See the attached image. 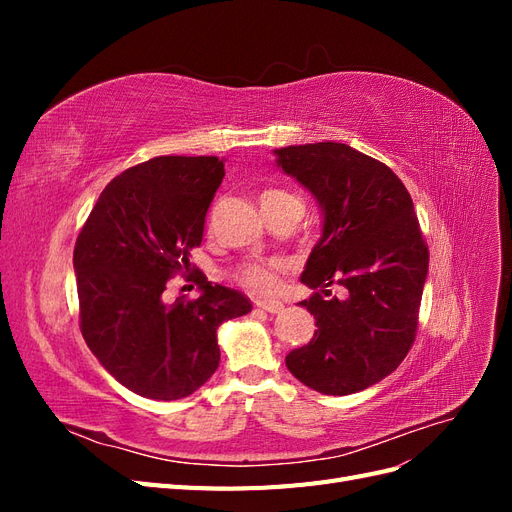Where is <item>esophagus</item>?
Masks as SVG:
<instances>
[{
	"label": "esophagus",
	"mask_w": 512,
	"mask_h": 512,
	"mask_svg": "<svg viewBox=\"0 0 512 512\" xmlns=\"http://www.w3.org/2000/svg\"><path fill=\"white\" fill-rule=\"evenodd\" d=\"M256 307L265 309V312H269V314L284 312V303L282 301H273V299H260V301H256Z\"/></svg>",
	"instance_id": "1"
}]
</instances>
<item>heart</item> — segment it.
<instances>
[{"mask_svg": "<svg viewBox=\"0 0 512 512\" xmlns=\"http://www.w3.org/2000/svg\"><path fill=\"white\" fill-rule=\"evenodd\" d=\"M277 196H286V192L280 190H267L262 194L260 200L265 198H277ZM280 273H282V265L275 260L269 262H250V265H245L239 273H237V280L243 288L252 290L254 294H271L280 286Z\"/></svg>", "mask_w": 512, "mask_h": 512, "instance_id": "1", "label": "heart"}]
</instances>
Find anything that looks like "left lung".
<instances>
[{
  "mask_svg": "<svg viewBox=\"0 0 512 512\" xmlns=\"http://www.w3.org/2000/svg\"><path fill=\"white\" fill-rule=\"evenodd\" d=\"M273 153L322 211V237L301 275L314 294L299 303L318 329L286 367L322 395L359 393L393 374L414 344L429 250L412 198L389 166L344 143ZM333 283L346 298L332 297Z\"/></svg>",
  "mask_w": 512,
  "mask_h": 512,
  "instance_id": "8db88e82",
  "label": "left lung"
}]
</instances>
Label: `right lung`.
<instances>
[{"mask_svg": "<svg viewBox=\"0 0 512 512\" xmlns=\"http://www.w3.org/2000/svg\"><path fill=\"white\" fill-rule=\"evenodd\" d=\"M222 179L215 156L136 164L106 185L76 239L81 333L108 374L141 397L173 401L200 389L220 365V324L252 312L245 294L200 271L188 275L198 299H162L170 277L190 271Z\"/></svg>", "mask_w": 512, "mask_h": 512, "instance_id": "obj_1", "label": "right lung"}]
</instances>
